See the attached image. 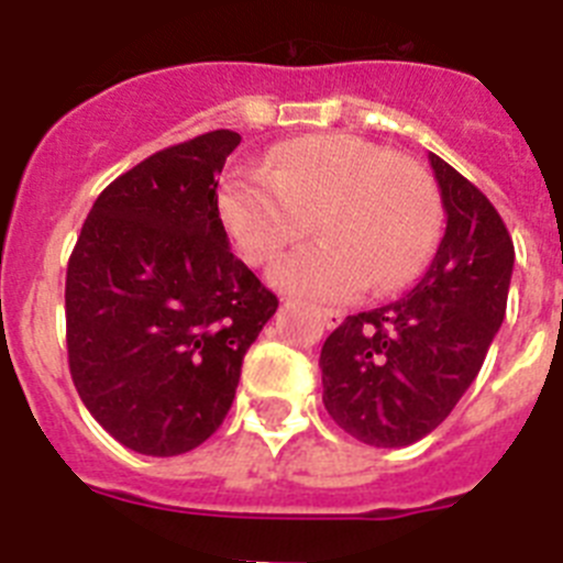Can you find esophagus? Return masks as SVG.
<instances>
[{
    "label": "esophagus",
    "instance_id": "obj_1",
    "mask_svg": "<svg viewBox=\"0 0 563 563\" xmlns=\"http://www.w3.org/2000/svg\"><path fill=\"white\" fill-rule=\"evenodd\" d=\"M318 312H321V318H324V324L330 327V330H335V327H341L343 310H332V307H327V310H318Z\"/></svg>",
    "mask_w": 563,
    "mask_h": 563
}]
</instances>
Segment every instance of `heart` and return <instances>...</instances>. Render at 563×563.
<instances>
[{"label":"heart","instance_id":"heart-1","mask_svg":"<svg viewBox=\"0 0 563 563\" xmlns=\"http://www.w3.org/2000/svg\"><path fill=\"white\" fill-rule=\"evenodd\" d=\"M220 211L251 265L273 262L312 220L321 239L282 258L271 282L327 301L406 285L440 225L429 174L357 134H310L273 148L265 168L228 177Z\"/></svg>","mask_w":563,"mask_h":563}]
</instances>
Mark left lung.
I'll return each mask as SVG.
<instances>
[{"label": "left lung", "mask_w": 563, "mask_h": 563, "mask_svg": "<svg viewBox=\"0 0 563 563\" xmlns=\"http://www.w3.org/2000/svg\"><path fill=\"white\" fill-rule=\"evenodd\" d=\"M445 208L434 258L402 298L346 316L321 350L324 406L355 440L402 449L451 415L507 310L514 239L485 194L429 154Z\"/></svg>", "instance_id": "obj_1"}]
</instances>
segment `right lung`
I'll return each mask as SVG.
<instances>
[{"mask_svg":"<svg viewBox=\"0 0 563 563\" xmlns=\"http://www.w3.org/2000/svg\"><path fill=\"white\" fill-rule=\"evenodd\" d=\"M239 141L217 129L129 168L69 256V375L89 415L137 454H186L220 429L278 307L220 220L213 177Z\"/></svg>","mask_w":563,"mask_h":563,"instance_id":"right-lung-1","label":"right lung"}]
</instances>
